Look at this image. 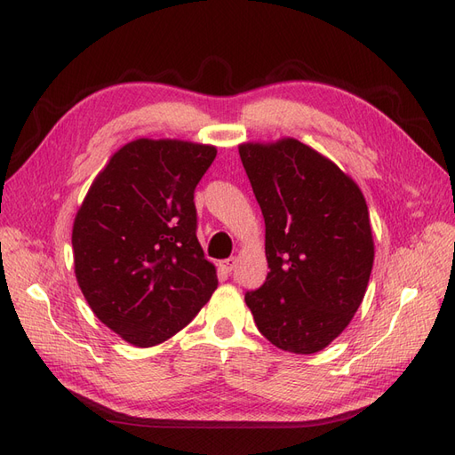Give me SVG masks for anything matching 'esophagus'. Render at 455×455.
I'll return each instance as SVG.
<instances>
[{"label": "esophagus", "instance_id": "obj_1", "mask_svg": "<svg viewBox=\"0 0 455 455\" xmlns=\"http://www.w3.org/2000/svg\"><path fill=\"white\" fill-rule=\"evenodd\" d=\"M235 266H237V259L235 258H228V259L220 261V267H222L226 273H231L233 269H235Z\"/></svg>", "mask_w": 455, "mask_h": 455}]
</instances>
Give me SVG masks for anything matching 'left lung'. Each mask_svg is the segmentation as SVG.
<instances>
[{"instance_id":"left-lung-1","label":"left lung","mask_w":455,"mask_h":455,"mask_svg":"<svg viewBox=\"0 0 455 455\" xmlns=\"http://www.w3.org/2000/svg\"><path fill=\"white\" fill-rule=\"evenodd\" d=\"M266 222L269 273L244 294L258 330L298 355L324 349L363 304L374 264L363 191L294 139L239 146Z\"/></svg>"}]
</instances>
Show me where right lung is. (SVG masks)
<instances>
[{
    "instance_id": "1",
    "label": "right lung",
    "mask_w": 455,
    "mask_h": 455,
    "mask_svg": "<svg viewBox=\"0 0 455 455\" xmlns=\"http://www.w3.org/2000/svg\"><path fill=\"white\" fill-rule=\"evenodd\" d=\"M214 146L140 139L123 146L79 206L74 266L92 313L136 347L169 339L218 286L197 241L194 194Z\"/></svg>"
}]
</instances>
